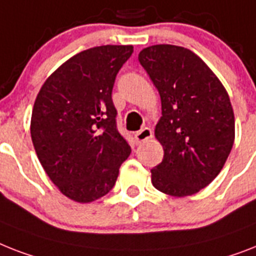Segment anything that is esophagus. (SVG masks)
<instances>
[{"label": "esophagus", "mask_w": 256, "mask_h": 256, "mask_svg": "<svg viewBox=\"0 0 256 256\" xmlns=\"http://www.w3.org/2000/svg\"><path fill=\"white\" fill-rule=\"evenodd\" d=\"M134 138H135V142H136V144H140V143L146 142V140H148V139L152 138V132H151V128H143L142 130H139V132H135Z\"/></svg>", "instance_id": "esophagus-1"}]
</instances>
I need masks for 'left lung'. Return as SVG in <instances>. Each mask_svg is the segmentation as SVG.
Here are the masks:
<instances>
[{"instance_id": "left-lung-1", "label": "left lung", "mask_w": 256, "mask_h": 256, "mask_svg": "<svg viewBox=\"0 0 256 256\" xmlns=\"http://www.w3.org/2000/svg\"><path fill=\"white\" fill-rule=\"evenodd\" d=\"M138 59L162 100L155 138L164 156L151 170L152 186L170 196L194 194L217 178L232 151L236 124L229 94L188 48L151 46Z\"/></svg>"}]
</instances>
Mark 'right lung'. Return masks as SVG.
Returning <instances> with one entry per match:
<instances>
[{"label":"right lung","mask_w":256,"mask_h":256,"mask_svg":"<svg viewBox=\"0 0 256 256\" xmlns=\"http://www.w3.org/2000/svg\"><path fill=\"white\" fill-rule=\"evenodd\" d=\"M132 51L108 44L78 52L44 81L35 100V152L51 182L76 202L105 196L132 152L117 130L112 90Z\"/></svg>","instance_id":"1"}]
</instances>
